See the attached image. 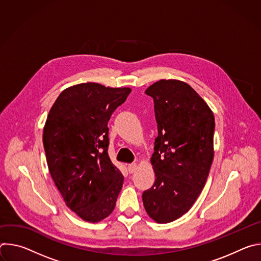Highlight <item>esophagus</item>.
<instances>
[{
    "label": "esophagus",
    "instance_id": "1",
    "mask_svg": "<svg viewBox=\"0 0 261 261\" xmlns=\"http://www.w3.org/2000/svg\"><path fill=\"white\" fill-rule=\"evenodd\" d=\"M136 168H137V164L136 163H131V164L128 165V171L130 173H133L136 170Z\"/></svg>",
    "mask_w": 261,
    "mask_h": 261
}]
</instances>
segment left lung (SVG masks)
I'll use <instances>...</instances> for the list:
<instances>
[{
	"instance_id": "1",
	"label": "left lung",
	"mask_w": 261,
	"mask_h": 261,
	"mask_svg": "<svg viewBox=\"0 0 261 261\" xmlns=\"http://www.w3.org/2000/svg\"><path fill=\"white\" fill-rule=\"evenodd\" d=\"M154 99L158 136L151 163L153 187L144 191V208L157 223L187 213L201 193L214 159L215 118L188 85L161 80L145 90Z\"/></svg>"
}]
</instances>
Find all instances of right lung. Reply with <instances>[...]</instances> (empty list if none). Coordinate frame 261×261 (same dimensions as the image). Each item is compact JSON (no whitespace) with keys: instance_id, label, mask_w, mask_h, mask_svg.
<instances>
[{"instance_id":"right-lung-1","label":"right lung","mask_w":261,"mask_h":261,"mask_svg":"<svg viewBox=\"0 0 261 261\" xmlns=\"http://www.w3.org/2000/svg\"><path fill=\"white\" fill-rule=\"evenodd\" d=\"M130 88L95 83L64 90L50 108L43 145L50 175L66 205L96 223L113 213L124 176L111 162L107 123Z\"/></svg>"}]
</instances>
